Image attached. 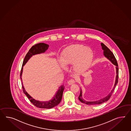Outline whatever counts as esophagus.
Masks as SVG:
<instances>
[{"label": "esophagus", "instance_id": "esophagus-1", "mask_svg": "<svg viewBox=\"0 0 131 131\" xmlns=\"http://www.w3.org/2000/svg\"><path fill=\"white\" fill-rule=\"evenodd\" d=\"M75 83V80L74 79H71L68 81V84L69 85H72Z\"/></svg>", "mask_w": 131, "mask_h": 131}]
</instances>
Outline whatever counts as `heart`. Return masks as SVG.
Wrapping results in <instances>:
<instances>
[{
    "label": "heart",
    "instance_id": "1",
    "mask_svg": "<svg viewBox=\"0 0 131 131\" xmlns=\"http://www.w3.org/2000/svg\"><path fill=\"white\" fill-rule=\"evenodd\" d=\"M93 52L83 45H72L62 52L61 60L64 65L73 64V69L80 73L89 69L92 62Z\"/></svg>",
    "mask_w": 131,
    "mask_h": 131
}]
</instances>
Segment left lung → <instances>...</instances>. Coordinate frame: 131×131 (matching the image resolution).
<instances>
[{"label": "left lung", "mask_w": 131, "mask_h": 131, "mask_svg": "<svg viewBox=\"0 0 131 131\" xmlns=\"http://www.w3.org/2000/svg\"><path fill=\"white\" fill-rule=\"evenodd\" d=\"M101 45L102 46V49L104 51V55L105 56V57L107 58L108 60L112 62V63L116 66V79H115V85L113 88V89L111 90V92L107 96H106L105 97L100 99L99 100H96L95 101H85L84 99H82V91L81 90H80V96H79V99L80 101L84 104H86V105H99L100 104H102L104 102H106L107 100H108L110 99V97L112 95V93L113 92L114 89H115V86H116L117 84L118 83V63L117 61L115 58V56L114 54L113 53L112 51H111L109 48H107V46H106L105 45L104 43H101Z\"/></svg>", "instance_id": "left-lung-1"}]
</instances>
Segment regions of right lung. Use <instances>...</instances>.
Instances as JSON below:
<instances>
[{"mask_svg":"<svg viewBox=\"0 0 131 131\" xmlns=\"http://www.w3.org/2000/svg\"><path fill=\"white\" fill-rule=\"evenodd\" d=\"M49 47V45H47L45 43H39L32 46L31 49L29 50L28 52L27 53L25 57L24 58V60L23 62L22 67L20 72V79L22 81L23 92L26 94V96H27V97L29 99H30V101L34 105H35V106H36L37 107L40 108H51L54 106L57 105L61 102L62 99V94L64 89V85H62L59 88L57 92L51 100L48 101H40L38 100H36L29 95L26 91L24 87L23 86L22 80V74L23 70V66L27 62V61L29 60V59L32 56L35 54L44 53L45 51L48 49Z\"/></svg>","mask_w":131,"mask_h":131,"instance_id":"obj_1","label":"right lung"}]
</instances>
